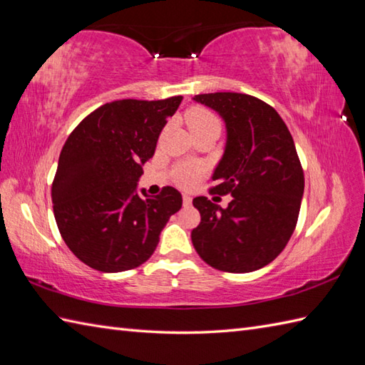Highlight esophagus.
<instances>
[{
	"mask_svg": "<svg viewBox=\"0 0 365 365\" xmlns=\"http://www.w3.org/2000/svg\"><path fill=\"white\" fill-rule=\"evenodd\" d=\"M191 202H192V197L188 196V195H183V205L185 207H190Z\"/></svg>",
	"mask_w": 365,
	"mask_h": 365,
	"instance_id": "34e87169",
	"label": "esophagus"
}]
</instances>
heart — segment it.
Wrapping results in <instances>:
<instances>
[{
  "label": "heart",
  "instance_id": "1",
  "mask_svg": "<svg viewBox=\"0 0 365 365\" xmlns=\"http://www.w3.org/2000/svg\"><path fill=\"white\" fill-rule=\"evenodd\" d=\"M188 127L191 133L197 136L200 133H207V131H220L221 130V120L212 110L205 106H192L185 114ZM204 168L197 165V163H182L178 165L174 178L175 182L183 188H191L202 178Z\"/></svg>",
  "mask_w": 365,
  "mask_h": 365
}]
</instances>
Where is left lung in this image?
I'll return each instance as SVG.
<instances>
[{
    "instance_id": "left-lung-1",
    "label": "left lung",
    "mask_w": 365,
    "mask_h": 365,
    "mask_svg": "<svg viewBox=\"0 0 365 365\" xmlns=\"http://www.w3.org/2000/svg\"><path fill=\"white\" fill-rule=\"evenodd\" d=\"M227 125V145L215 169L210 195H232L226 208L205 196L192 199L200 222L195 250L226 273H250L273 262L297 227L304 173L285 122L273 106L240 92L199 94Z\"/></svg>"
}]
</instances>
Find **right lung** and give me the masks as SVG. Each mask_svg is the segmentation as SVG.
<instances>
[{"label": "right lung", "instance_id": "1", "mask_svg": "<svg viewBox=\"0 0 365 365\" xmlns=\"http://www.w3.org/2000/svg\"><path fill=\"white\" fill-rule=\"evenodd\" d=\"M182 98L115 100L68 135L51 185L53 212L68 250L88 267L119 273L143 265L180 210L175 188L141 196L136 182Z\"/></svg>", "mask_w": 365, "mask_h": 365}]
</instances>
